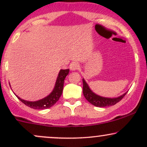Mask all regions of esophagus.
<instances>
[{"instance_id": "34e87169", "label": "esophagus", "mask_w": 147, "mask_h": 147, "mask_svg": "<svg viewBox=\"0 0 147 147\" xmlns=\"http://www.w3.org/2000/svg\"><path fill=\"white\" fill-rule=\"evenodd\" d=\"M70 68L71 70H77L79 68V64L77 62H73L70 65Z\"/></svg>"}]
</instances>
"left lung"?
Masks as SVG:
<instances>
[{
    "label": "left lung",
    "instance_id": "obj_1",
    "mask_svg": "<svg viewBox=\"0 0 147 147\" xmlns=\"http://www.w3.org/2000/svg\"><path fill=\"white\" fill-rule=\"evenodd\" d=\"M83 94L85 98L92 105L97 107H106V106H113L122 100L126 95V92L117 98H106V97H100L91 91L86 82L83 79Z\"/></svg>",
    "mask_w": 147,
    "mask_h": 147
}]
</instances>
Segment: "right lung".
<instances>
[{
    "instance_id": "obj_1",
    "label": "right lung",
    "mask_w": 147,
    "mask_h": 147,
    "mask_svg": "<svg viewBox=\"0 0 147 147\" xmlns=\"http://www.w3.org/2000/svg\"><path fill=\"white\" fill-rule=\"evenodd\" d=\"M69 69L66 70H61L59 73L58 77L57 79L56 84H55V88L51 93L48 97L41 99V100L36 101V102H28V101L23 100L17 97L25 105L28 107L32 108L34 109H49L56 103L60 98L63 92L64 79L65 77L68 75Z\"/></svg>"
}]
</instances>
